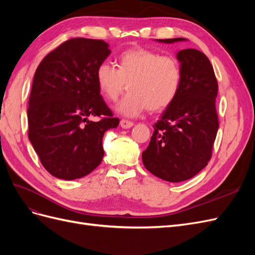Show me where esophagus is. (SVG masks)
I'll use <instances>...</instances> for the list:
<instances>
[{
	"instance_id": "esophagus-1",
	"label": "esophagus",
	"mask_w": 255,
	"mask_h": 255,
	"mask_svg": "<svg viewBox=\"0 0 255 255\" xmlns=\"http://www.w3.org/2000/svg\"><path fill=\"white\" fill-rule=\"evenodd\" d=\"M120 126L122 128H132L134 126V123L132 121H128V120H126V119H122L120 121Z\"/></svg>"
}]
</instances>
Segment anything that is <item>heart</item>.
Listing matches in <instances>:
<instances>
[{"mask_svg": "<svg viewBox=\"0 0 255 255\" xmlns=\"http://www.w3.org/2000/svg\"><path fill=\"white\" fill-rule=\"evenodd\" d=\"M118 69L109 63L100 64L96 81L100 92L116 101L129 90L117 105L127 117H135L144 110L157 112L170 105L179 94L182 69L179 60L143 48L128 49L120 54Z\"/></svg>", "mask_w": 255, "mask_h": 255, "instance_id": "heart-1", "label": "heart"}]
</instances>
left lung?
Masks as SVG:
<instances>
[{
    "label": "left lung",
    "instance_id": "obj_1",
    "mask_svg": "<svg viewBox=\"0 0 255 255\" xmlns=\"http://www.w3.org/2000/svg\"><path fill=\"white\" fill-rule=\"evenodd\" d=\"M185 40L156 39L164 43ZM176 58L182 69L180 91L153 126L151 141L142 152L144 167L172 183L189 180L206 167L219 128L218 83L210 59L196 49L181 50Z\"/></svg>",
    "mask_w": 255,
    "mask_h": 255
}]
</instances>
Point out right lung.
<instances>
[{
	"label": "right lung",
	"instance_id": "add662e5",
	"mask_svg": "<svg viewBox=\"0 0 255 255\" xmlns=\"http://www.w3.org/2000/svg\"><path fill=\"white\" fill-rule=\"evenodd\" d=\"M111 54L103 40L72 38L38 66L28 100V139L53 176L75 180L101 164L102 139L117 128L100 95L96 71ZM91 117L101 121L90 122Z\"/></svg>",
	"mask_w": 255,
	"mask_h": 255
}]
</instances>
